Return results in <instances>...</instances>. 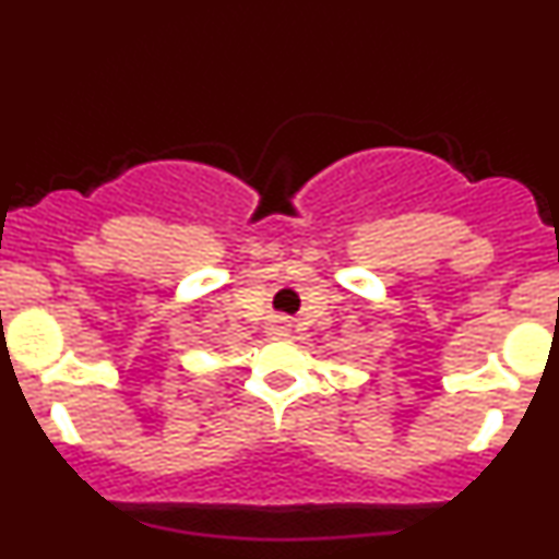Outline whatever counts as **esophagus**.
Returning <instances> with one entry per match:
<instances>
[{"label": "esophagus", "mask_w": 559, "mask_h": 559, "mask_svg": "<svg viewBox=\"0 0 559 559\" xmlns=\"http://www.w3.org/2000/svg\"><path fill=\"white\" fill-rule=\"evenodd\" d=\"M275 331H278V333H281V336H284V331H286V325H278V329H275Z\"/></svg>", "instance_id": "1"}]
</instances>
